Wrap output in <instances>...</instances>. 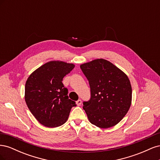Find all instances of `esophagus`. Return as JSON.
<instances>
[{
	"instance_id": "1",
	"label": "esophagus",
	"mask_w": 160,
	"mask_h": 160,
	"mask_svg": "<svg viewBox=\"0 0 160 160\" xmlns=\"http://www.w3.org/2000/svg\"><path fill=\"white\" fill-rule=\"evenodd\" d=\"M76 103H77V105L79 106V105H81V103H82V101H81V99H79V100H77V101H76Z\"/></svg>"
}]
</instances>
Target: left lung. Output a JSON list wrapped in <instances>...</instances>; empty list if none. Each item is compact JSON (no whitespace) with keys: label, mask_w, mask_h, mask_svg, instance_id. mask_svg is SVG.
Returning a JSON list of instances; mask_svg holds the SVG:
<instances>
[{"label":"left lung","mask_w":160,"mask_h":160,"mask_svg":"<svg viewBox=\"0 0 160 160\" xmlns=\"http://www.w3.org/2000/svg\"><path fill=\"white\" fill-rule=\"evenodd\" d=\"M88 79L91 99L83 102L89 122L97 127L106 129L120 122L132 104V89L128 75L103 59L81 64Z\"/></svg>","instance_id":"8db88e82"}]
</instances>
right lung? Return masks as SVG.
Instances as JSON below:
<instances>
[{
  "mask_svg": "<svg viewBox=\"0 0 160 160\" xmlns=\"http://www.w3.org/2000/svg\"><path fill=\"white\" fill-rule=\"evenodd\" d=\"M75 67L73 63L51 61L34 71L25 83V99L31 113L41 124L57 128L69 118L75 102L69 99L63 77Z\"/></svg>",
  "mask_w": 160,
  "mask_h": 160,
  "instance_id": "obj_1",
  "label": "right lung"
}]
</instances>
